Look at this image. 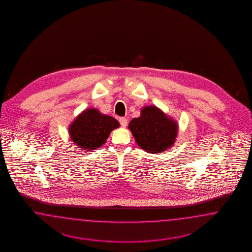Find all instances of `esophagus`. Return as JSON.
Returning a JSON list of instances; mask_svg holds the SVG:
<instances>
[{"label":"esophagus","mask_w":252,"mask_h":252,"mask_svg":"<svg viewBox=\"0 0 252 252\" xmlns=\"http://www.w3.org/2000/svg\"><path fill=\"white\" fill-rule=\"evenodd\" d=\"M119 123H120L121 126L126 127V126H127V119L125 118V117H120V118H119Z\"/></svg>","instance_id":"obj_1"}]
</instances>
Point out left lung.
I'll return each instance as SVG.
<instances>
[{"instance_id":"left-lung-1","label":"left lung","mask_w":252,"mask_h":252,"mask_svg":"<svg viewBox=\"0 0 252 252\" xmlns=\"http://www.w3.org/2000/svg\"><path fill=\"white\" fill-rule=\"evenodd\" d=\"M128 128L141 149L158 153L175 143L178 126L157 107L147 106L141 110L138 118L130 121Z\"/></svg>"}]
</instances>
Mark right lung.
I'll use <instances>...</instances> for the list:
<instances>
[{"instance_id": "obj_1", "label": "right lung", "mask_w": 252, "mask_h": 252, "mask_svg": "<svg viewBox=\"0 0 252 252\" xmlns=\"http://www.w3.org/2000/svg\"><path fill=\"white\" fill-rule=\"evenodd\" d=\"M119 126L114 117L101 115L96 109H88L69 126V135L76 146L91 151L103 145L111 131Z\"/></svg>"}]
</instances>
